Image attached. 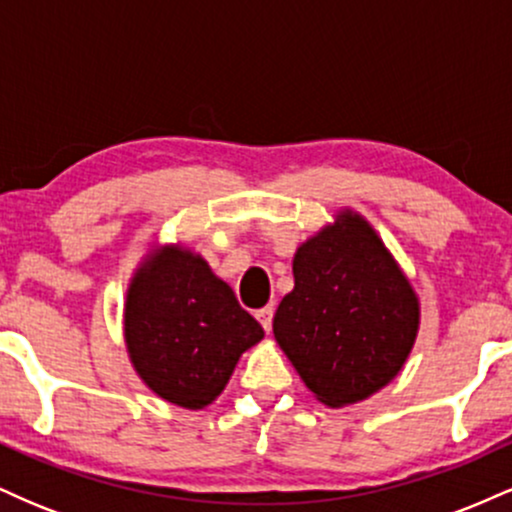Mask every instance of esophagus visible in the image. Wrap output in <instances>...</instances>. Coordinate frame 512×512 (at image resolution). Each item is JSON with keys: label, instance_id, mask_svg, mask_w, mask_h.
Wrapping results in <instances>:
<instances>
[{"label": "esophagus", "instance_id": "34e87169", "mask_svg": "<svg viewBox=\"0 0 512 512\" xmlns=\"http://www.w3.org/2000/svg\"><path fill=\"white\" fill-rule=\"evenodd\" d=\"M255 317H257V320H260V325L264 327V332H269V330H272V317H274V308H269V305H267V308H260V310H257V313H255Z\"/></svg>", "mask_w": 512, "mask_h": 512}]
</instances>
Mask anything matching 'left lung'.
Returning <instances> with one entry per match:
<instances>
[{
  "mask_svg": "<svg viewBox=\"0 0 512 512\" xmlns=\"http://www.w3.org/2000/svg\"><path fill=\"white\" fill-rule=\"evenodd\" d=\"M293 291L274 315V339L327 407L356 404L402 370L419 298L373 226L339 211L293 255Z\"/></svg>",
  "mask_w": 512,
  "mask_h": 512,
  "instance_id": "8db88e82",
  "label": "left lung"
}]
</instances>
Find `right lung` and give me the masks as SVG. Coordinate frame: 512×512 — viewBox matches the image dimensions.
Segmentation results:
<instances>
[{
	"label": "right lung",
	"mask_w": 512,
	"mask_h": 512,
	"mask_svg": "<svg viewBox=\"0 0 512 512\" xmlns=\"http://www.w3.org/2000/svg\"><path fill=\"white\" fill-rule=\"evenodd\" d=\"M262 337L231 286L182 245L149 252L129 281V358L146 387L170 404L204 409L214 402L243 351Z\"/></svg>",
	"instance_id": "right-lung-1"
}]
</instances>
